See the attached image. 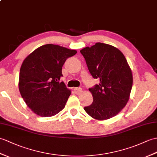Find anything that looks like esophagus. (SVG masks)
<instances>
[{"label": "esophagus", "mask_w": 157, "mask_h": 157, "mask_svg": "<svg viewBox=\"0 0 157 157\" xmlns=\"http://www.w3.org/2000/svg\"><path fill=\"white\" fill-rule=\"evenodd\" d=\"M82 92V89L81 87H75L74 88V92L76 94H81Z\"/></svg>", "instance_id": "34e87169"}]
</instances>
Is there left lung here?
<instances>
[{"label": "left lung", "mask_w": 157, "mask_h": 157, "mask_svg": "<svg viewBox=\"0 0 157 157\" xmlns=\"http://www.w3.org/2000/svg\"><path fill=\"white\" fill-rule=\"evenodd\" d=\"M80 52L93 78L100 79L99 84L89 88L94 100L84 110L97 120L114 117L125 107L132 87V74L126 59L118 48L102 43Z\"/></svg>", "instance_id": "1"}]
</instances>
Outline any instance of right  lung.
Wrapping results in <instances>:
<instances>
[{
    "mask_svg": "<svg viewBox=\"0 0 157 157\" xmlns=\"http://www.w3.org/2000/svg\"><path fill=\"white\" fill-rule=\"evenodd\" d=\"M77 51L57 45L38 47L24 59L19 73V89L27 106L35 114L51 117L65 108L71 90L59 82L62 67Z\"/></svg>",
    "mask_w": 157,
    "mask_h": 157,
    "instance_id": "right-lung-1",
    "label": "right lung"
}]
</instances>
